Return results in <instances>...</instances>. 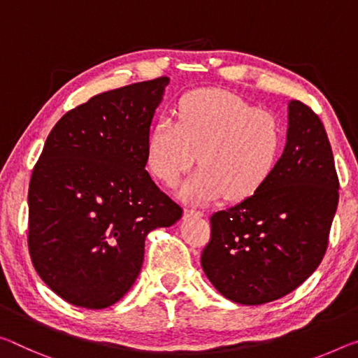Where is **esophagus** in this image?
<instances>
[{
    "label": "esophagus",
    "mask_w": 358,
    "mask_h": 358,
    "mask_svg": "<svg viewBox=\"0 0 358 358\" xmlns=\"http://www.w3.org/2000/svg\"><path fill=\"white\" fill-rule=\"evenodd\" d=\"M185 217L189 218V217H203V212L201 210H196V208H185Z\"/></svg>",
    "instance_id": "obj_1"
}]
</instances>
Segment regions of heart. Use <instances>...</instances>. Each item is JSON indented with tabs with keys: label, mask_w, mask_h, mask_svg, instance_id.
<instances>
[{
	"label": "heart",
	"mask_w": 358,
	"mask_h": 358,
	"mask_svg": "<svg viewBox=\"0 0 358 358\" xmlns=\"http://www.w3.org/2000/svg\"><path fill=\"white\" fill-rule=\"evenodd\" d=\"M282 151V127L271 113L223 90H196L181 100L177 121L162 116L151 130L146 166L173 188L199 155L201 169L180 189L181 199L243 201L264 188Z\"/></svg>",
	"instance_id": "heart-1"
}]
</instances>
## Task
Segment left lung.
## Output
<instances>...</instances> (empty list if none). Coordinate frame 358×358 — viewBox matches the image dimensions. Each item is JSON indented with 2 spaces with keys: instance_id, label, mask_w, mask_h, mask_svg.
Returning a JSON list of instances; mask_svg holds the SVG:
<instances>
[{
  "instance_id": "left-lung-1",
  "label": "left lung",
  "mask_w": 358,
  "mask_h": 358,
  "mask_svg": "<svg viewBox=\"0 0 358 358\" xmlns=\"http://www.w3.org/2000/svg\"><path fill=\"white\" fill-rule=\"evenodd\" d=\"M339 181L323 124L288 101L287 141L274 175L257 194L212 215L201 263L231 301L257 306L298 288L325 255Z\"/></svg>"
}]
</instances>
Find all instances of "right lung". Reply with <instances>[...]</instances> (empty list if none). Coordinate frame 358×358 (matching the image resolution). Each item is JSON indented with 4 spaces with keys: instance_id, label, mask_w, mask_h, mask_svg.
I'll use <instances>...</instances> for the list:
<instances>
[{
    "instance_id": "1",
    "label": "right lung",
    "mask_w": 358,
    "mask_h": 358,
    "mask_svg": "<svg viewBox=\"0 0 358 358\" xmlns=\"http://www.w3.org/2000/svg\"><path fill=\"white\" fill-rule=\"evenodd\" d=\"M169 78L108 90L50 130L28 189V248L43 282L78 308L119 301L140 274L145 237L183 215L146 172Z\"/></svg>"
}]
</instances>
